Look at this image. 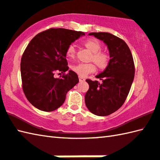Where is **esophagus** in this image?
<instances>
[{
    "instance_id": "1",
    "label": "esophagus",
    "mask_w": 160,
    "mask_h": 160,
    "mask_svg": "<svg viewBox=\"0 0 160 160\" xmlns=\"http://www.w3.org/2000/svg\"><path fill=\"white\" fill-rule=\"evenodd\" d=\"M79 81H80V82H82V81H85V79H83V78H82V77H79Z\"/></svg>"
}]
</instances>
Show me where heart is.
<instances>
[{
	"label": "heart",
	"mask_w": 160,
	"mask_h": 160,
	"mask_svg": "<svg viewBox=\"0 0 160 160\" xmlns=\"http://www.w3.org/2000/svg\"><path fill=\"white\" fill-rule=\"evenodd\" d=\"M84 45L87 49L93 53L92 61L95 63L98 68L100 70H104L106 68L108 62H109V56L107 53L100 52L102 45L99 43V42L95 39H90L84 42ZM75 54H76L75 47L74 45L72 44L67 49L66 55L69 58H74ZM72 70L79 77H86L88 74L94 72L96 68L92 63H79V64L72 66Z\"/></svg>",
	"instance_id": "obj_1"
}]
</instances>
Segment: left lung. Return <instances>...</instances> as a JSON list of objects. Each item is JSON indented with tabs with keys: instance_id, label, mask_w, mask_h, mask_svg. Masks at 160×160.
Here are the masks:
<instances>
[{
	"instance_id": "1",
	"label": "left lung",
	"mask_w": 160,
	"mask_h": 160,
	"mask_svg": "<svg viewBox=\"0 0 160 160\" xmlns=\"http://www.w3.org/2000/svg\"><path fill=\"white\" fill-rule=\"evenodd\" d=\"M107 45L110 60L107 67L95 77L102 81L87 79L89 89L85 103L90 112L99 116L110 115L124 103L134 77V64L128 44L109 32H90Z\"/></svg>"
}]
</instances>
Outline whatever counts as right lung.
Here are the masks:
<instances>
[{"label":"right lung","instance_id":"obj_1","mask_svg":"<svg viewBox=\"0 0 160 160\" xmlns=\"http://www.w3.org/2000/svg\"><path fill=\"white\" fill-rule=\"evenodd\" d=\"M85 33L65 28H51L39 33L27 46L21 61L23 90L30 103L39 110L53 111L65 100L69 90L79 82L72 70L55 78L54 74L68 70L66 51Z\"/></svg>","mask_w":160,"mask_h":160}]
</instances>
